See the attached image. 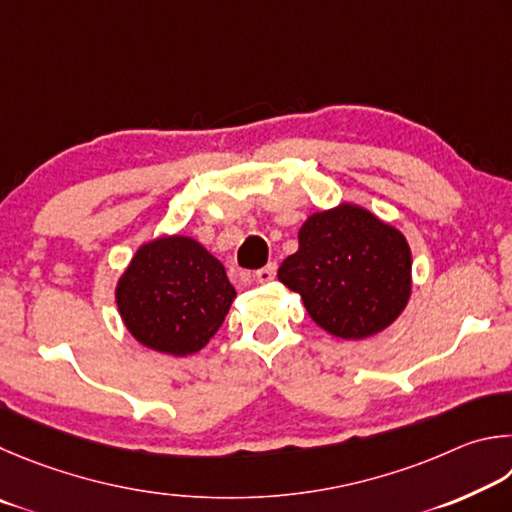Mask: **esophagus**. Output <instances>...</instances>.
<instances>
[{
    "mask_svg": "<svg viewBox=\"0 0 512 512\" xmlns=\"http://www.w3.org/2000/svg\"><path fill=\"white\" fill-rule=\"evenodd\" d=\"M274 276H276V263H270V265H265L263 270L256 272V281L270 283V281H274Z\"/></svg>",
    "mask_w": 512,
    "mask_h": 512,
    "instance_id": "1",
    "label": "esophagus"
}]
</instances>
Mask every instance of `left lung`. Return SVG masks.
Masks as SVG:
<instances>
[{"label": "left lung", "instance_id": "8db88e82", "mask_svg": "<svg viewBox=\"0 0 512 512\" xmlns=\"http://www.w3.org/2000/svg\"><path fill=\"white\" fill-rule=\"evenodd\" d=\"M279 281L301 294L317 326L339 339L382 333L411 297V249L402 231L353 202L317 211L299 229V249Z\"/></svg>", "mask_w": 512, "mask_h": 512}]
</instances>
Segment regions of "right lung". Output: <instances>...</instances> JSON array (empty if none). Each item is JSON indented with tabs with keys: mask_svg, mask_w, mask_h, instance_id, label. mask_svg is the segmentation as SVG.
Masks as SVG:
<instances>
[{
	"mask_svg": "<svg viewBox=\"0 0 512 512\" xmlns=\"http://www.w3.org/2000/svg\"><path fill=\"white\" fill-rule=\"evenodd\" d=\"M125 328L150 351L186 357L209 344L236 299L224 265L191 236L143 242L116 281Z\"/></svg>",
	"mask_w": 512,
	"mask_h": 512,
	"instance_id": "1",
	"label": "right lung"
}]
</instances>
